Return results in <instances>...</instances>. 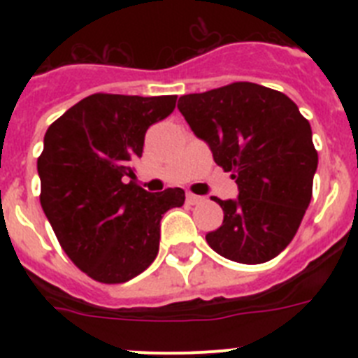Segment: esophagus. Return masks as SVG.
<instances>
[{
	"label": "esophagus",
	"instance_id": "1",
	"mask_svg": "<svg viewBox=\"0 0 358 358\" xmlns=\"http://www.w3.org/2000/svg\"><path fill=\"white\" fill-rule=\"evenodd\" d=\"M202 201H204V197H201V195H195V194L186 195V202H188V204H192V206H194V204H199V202H202Z\"/></svg>",
	"mask_w": 358,
	"mask_h": 358
}]
</instances>
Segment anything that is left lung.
Masks as SVG:
<instances>
[{
	"label": "left lung",
	"mask_w": 358,
	"mask_h": 358,
	"mask_svg": "<svg viewBox=\"0 0 358 358\" xmlns=\"http://www.w3.org/2000/svg\"><path fill=\"white\" fill-rule=\"evenodd\" d=\"M177 109L238 185L220 201L222 226L210 248L238 264L273 260L292 242L312 199L317 150L312 129L287 94L252 82L185 94Z\"/></svg>",
	"instance_id": "obj_1"
}]
</instances>
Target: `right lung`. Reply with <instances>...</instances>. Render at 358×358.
<instances>
[{
  "label": "right lung",
  "mask_w": 358,
  "mask_h": 358,
  "mask_svg": "<svg viewBox=\"0 0 358 358\" xmlns=\"http://www.w3.org/2000/svg\"><path fill=\"white\" fill-rule=\"evenodd\" d=\"M176 94L96 93L52 123L37 159L41 206L69 260L100 283H125L159 251L161 218L185 189L136 185L145 132L176 107Z\"/></svg>",
  "instance_id": "right-lung-1"
}]
</instances>
